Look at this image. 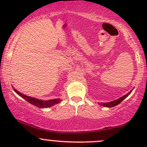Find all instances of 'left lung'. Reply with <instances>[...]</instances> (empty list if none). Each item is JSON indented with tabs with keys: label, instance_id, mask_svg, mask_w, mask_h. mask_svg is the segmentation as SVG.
<instances>
[{
	"label": "left lung",
	"instance_id": "1",
	"mask_svg": "<svg viewBox=\"0 0 147 147\" xmlns=\"http://www.w3.org/2000/svg\"><path fill=\"white\" fill-rule=\"evenodd\" d=\"M132 90L130 91L129 92H128L127 94H126L125 95L122 96V97H121L120 98L117 99H115V100L114 101H112V102H106V103H99V105L100 106H104V107H108V108H111V107H113V106H115L118 105L119 104H120L121 102H122L123 100H124V99L126 98V97L129 96L130 94H131V92H132Z\"/></svg>",
	"mask_w": 147,
	"mask_h": 147
}]
</instances>
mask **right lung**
<instances>
[{
	"mask_svg": "<svg viewBox=\"0 0 147 147\" xmlns=\"http://www.w3.org/2000/svg\"><path fill=\"white\" fill-rule=\"evenodd\" d=\"M14 90L18 95L21 96L22 98L25 99L26 101H28V102L30 103L32 105L36 106L38 108H41V109H45V108H49L51 107L52 106H55V104H59V103L61 102V99H50V100H42V99H38L37 98H34V97H30L24 94L21 93L19 91L14 88Z\"/></svg>",
	"mask_w": 147,
	"mask_h": 147,
	"instance_id": "obj_1",
	"label": "right lung"
}]
</instances>
